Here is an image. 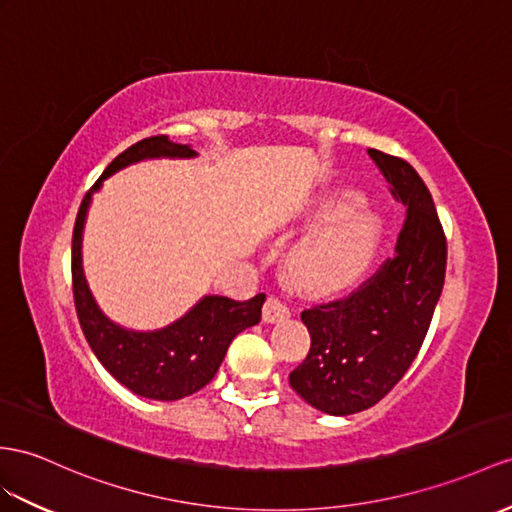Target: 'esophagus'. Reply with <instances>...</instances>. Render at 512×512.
Masks as SVG:
<instances>
[{
	"mask_svg": "<svg viewBox=\"0 0 512 512\" xmlns=\"http://www.w3.org/2000/svg\"><path fill=\"white\" fill-rule=\"evenodd\" d=\"M291 310L286 308V304H282L278 297H267V302L263 306V319L267 323H276V321H284L289 319Z\"/></svg>",
	"mask_w": 512,
	"mask_h": 512,
	"instance_id": "34e87169",
	"label": "esophagus"
}]
</instances>
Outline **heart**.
<instances>
[{
	"mask_svg": "<svg viewBox=\"0 0 512 512\" xmlns=\"http://www.w3.org/2000/svg\"><path fill=\"white\" fill-rule=\"evenodd\" d=\"M358 204V193L336 191L321 197L308 213L317 228L302 236L286 256L291 278L304 291H341L369 267L380 223L376 213Z\"/></svg>",
	"mask_w": 512,
	"mask_h": 512,
	"instance_id": "b5f03b06",
	"label": "heart"
}]
</instances>
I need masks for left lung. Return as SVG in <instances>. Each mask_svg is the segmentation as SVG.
<instances>
[{"label":"left lung","mask_w":512,"mask_h":512,"mask_svg":"<svg viewBox=\"0 0 512 512\" xmlns=\"http://www.w3.org/2000/svg\"><path fill=\"white\" fill-rule=\"evenodd\" d=\"M406 208L395 254L358 291L302 313L310 352L293 391L334 417L378 404L419 354L445 282L447 245L428 186L406 160L367 149Z\"/></svg>","instance_id":"8db88e82"}]
</instances>
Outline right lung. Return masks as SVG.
Instances as JSON below:
<instances>
[{
	"instance_id": "add662e5",
	"label": "right lung",
	"mask_w": 512,
	"mask_h": 512,
	"mask_svg": "<svg viewBox=\"0 0 512 512\" xmlns=\"http://www.w3.org/2000/svg\"><path fill=\"white\" fill-rule=\"evenodd\" d=\"M191 145L171 143L167 136H149L128 147L110 162L93 189L84 195L71 241V278L73 299L82 332L99 363L134 395L147 400H182L215 378L226 358L232 339L245 328L260 321L265 293L247 302L223 295H204L199 302L165 328L130 330L108 319L86 284L82 269V234L93 195L102 189L106 178L143 160L154 158H195Z\"/></svg>"
}]
</instances>
